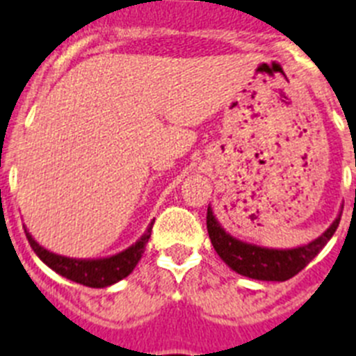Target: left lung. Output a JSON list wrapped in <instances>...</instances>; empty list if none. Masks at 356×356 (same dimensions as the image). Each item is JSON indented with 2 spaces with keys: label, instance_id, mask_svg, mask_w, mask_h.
Masks as SVG:
<instances>
[{
  "label": "left lung",
  "instance_id": "1",
  "mask_svg": "<svg viewBox=\"0 0 356 356\" xmlns=\"http://www.w3.org/2000/svg\"><path fill=\"white\" fill-rule=\"evenodd\" d=\"M341 213L342 212H339L335 221L330 225L325 234L308 244L291 248V250H273V248L257 246V244L238 241L219 225L210 207L207 210V229H209L213 250L229 269H234L242 276L262 280V282H285L298 275L301 269H305L316 259V254L326 246V242L333 237L339 222H341Z\"/></svg>",
  "mask_w": 356,
  "mask_h": 356
}]
</instances>
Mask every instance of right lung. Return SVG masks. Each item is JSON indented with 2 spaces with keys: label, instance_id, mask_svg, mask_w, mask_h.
<instances>
[{
  "label": "right lung",
  "instance_id": "add662e5",
  "mask_svg": "<svg viewBox=\"0 0 356 356\" xmlns=\"http://www.w3.org/2000/svg\"><path fill=\"white\" fill-rule=\"evenodd\" d=\"M151 228H153V222L147 226L143 237L135 244H131L121 253L105 257V259H69V257H62V254H56L40 246L39 242L31 237L28 229H24V232H26V238L30 242L31 250L35 251L37 257L46 266L51 267L53 271L71 280V282L85 285V287L103 289L118 284L119 280L127 278L134 271L140 257H143L144 250H146V244L151 237Z\"/></svg>",
  "mask_w": 356,
  "mask_h": 356
}]
</instances>
